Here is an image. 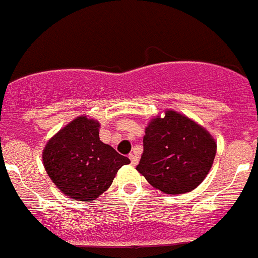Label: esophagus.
Returning <instances> with one entry per match:
<instances>
[{
	"instance_id": "obj_1",
	"label": "esophagus",
	"mask_w": 258,
	"mask_h": 258,
	"mask_svg": "<svg viewBox=\"0 0 258 258\" xmlns=\"http://www.w3.org/2000/svg\"><path fill=\"white\" fill-rule=\"evenodd\" d=\"M129 159H131V163H132V165H134V166H136L137 164H138V157H137L136 155L131 154V155H129Z\"/></svg>"
}]
</instances>
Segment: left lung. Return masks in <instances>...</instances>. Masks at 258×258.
Segmentation results:
<instances>
[{"mask_svg":"<svg viewBox=\"0 0 258 258\" xmlns=\"http://www.w3.org/2000/svg\"><path fill=\"white\" fill-rule=\"evenodd\" d=\"M137 170L152 187L179 195L197 188L208 175L217 142L206 127L174 109L154 116L145 129Z\"/></svg>","mask_w":258,"mask_h":258,"instance_id":"1","label":"left lung"}]
</instances>
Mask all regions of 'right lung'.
Segmentation results:
<instances>
[{"label":"right lung","mask_w":258,"mask_h":258,"mask_svg":"<svg viewBox=\"0 0 258 258\" xmlns=\"http://www.w3.org/2000/svg\"><path fill=\"white\" fill-rule=\"evenodd\" d=\"M99 121L81 115L47 141L42 163L61 194L94 202L108 190L122 165L131 160L99 140Z\"/></svg>","instance_id":"obj_1"}]
</instances>
